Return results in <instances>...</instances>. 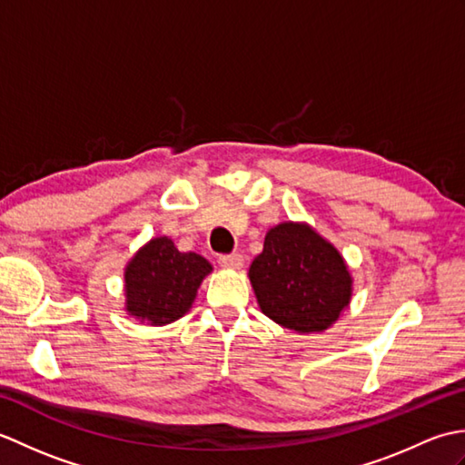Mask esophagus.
Masks as SVG:
<instances>
[{
    "label": "esophagus",
    "instance_id": "34e87169",
    "mask_svg": "<svg viewBox=\"0 0 465 465\" xmlns=\"http://www.w3.org/2000/svg\"><path fill=\"white\" fill-rule=\"evenodd\" d=\"M217 262H220L227 270H240L243 265V255L242 253H227V255H220Z\"/></svg>",
    "mask_w": 465,
    "mask_h": 465
}]
</instances>
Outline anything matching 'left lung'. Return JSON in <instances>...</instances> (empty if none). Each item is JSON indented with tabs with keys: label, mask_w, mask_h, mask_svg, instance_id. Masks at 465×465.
<instances>
[{
	"label": "left lung",
	"mask_w": 465,
	"mask_h": 465,
	"mask_svg": "<svg viewBox=\"0 0 465 465\" xmlns=\"http://www.w3.org/2000/svg\"><path fill=\"white\" fill-rule=\"evenodd\" d=\"M262 312L300 333L323 331L350 305L351 275L331 243L305 223H280L250 265Z\"/></svg>",
	"instance_id": "8db88e82"
}]
</instances>
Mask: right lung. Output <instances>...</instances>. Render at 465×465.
Listing matches in <instances>:
<instances>
[{"mask_svg": "<svg viewBox=\"0 0 465 465\" xmlns=\"http://www.w3.org/2000/svg\"><path fill=\"white\" fill-rule=\"evenodd\" d=\"M210 272L212 265L202 255L182 253L172 240L155 238L125 268L127 312L152 325L180 320Z\"/></svg>", "mask_w": 465, "mask_h": 465, "instance_id": "right-lung-1", "label": "right lung"}]
</instances>
